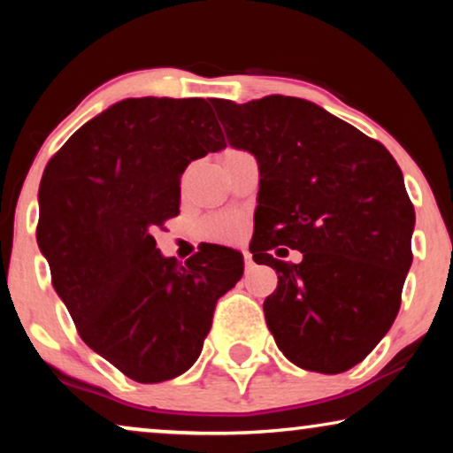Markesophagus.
Masks as SVG:
<instances>
[{
  "instance_id": "obj_1",
  "label": "esophagus",
  "mask_w": 453,
  "mask_h": 453,
  "mask_svg": "<svg viewBox=\"0 0 453 453\" xmlns=\"http://www.w3.org/2000/svg\"><path fill=\"white\" fill-rule=\"evenodd\" d=\"M243 262H245V268L247 270L253 268V257H251L250 251H243Z\"/></svg>"
}]
</instances>
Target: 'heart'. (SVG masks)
Returning <instances> with one entry per match:
<instances>
[{"instance_id": "obj_1", "label": "heart", "mask_w": 453, "mask_h": 453, "mask_svg": "<svg viewBox=\"0 0 453 453\" xmlns=\"http://www.w3.org/2000/svg\"><path fill=\"white\" fill-rule=\"evenodd\" d=\"M208 234L216 241H233L241 234V225L231 216H219L208 222Z\"/></svg>"}]
</instances>
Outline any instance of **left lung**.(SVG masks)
<instances>
[{"label":"left lung","instance_id":"1","mask_svg":"<svg viewBox=\"0 0 453 453\" xmlns=\"http://www.w3.org/2000/svg\"><path fill=\"white\" fill-rule=\"evenodd\" d=\"M228 144L259 165L253 259L276 270L265 324L296 367L342 373L380 344L412 264L414 206L388 148L318 104L212 98ZM278 244L301 265L269 256ZM287 251V250H278Z\"/></svg>","mask_w":453,"mask_h":453}]
</instances>
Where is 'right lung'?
Masks as SVG:
<instances>
[{"mask_svg": "<svg viewBox=\"0 0 453 453\" xmlns=\"http://www.w3.org/2000/svg\"><path fill=\"white\" fill-rule=\"evenodd\" d=\"M225 138L203 98H126L55 152L39 188L36 243L80 338L138 383L181 375L200 357L216 301L243 256L208 245L183 265L152 231L179 214L181 175Z\"/></svg>", "mask_w": 453, "mask_h": 453, "instance_id": "right-lung-1", "label": "right lung"}]
</instances>
